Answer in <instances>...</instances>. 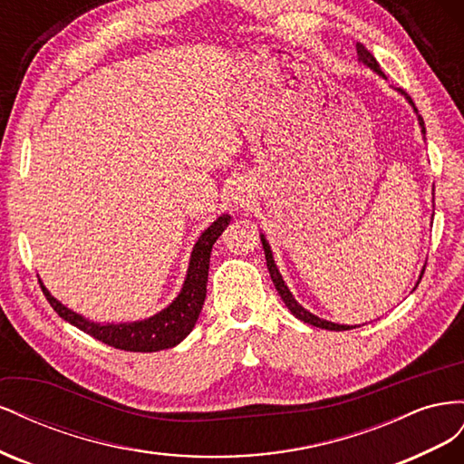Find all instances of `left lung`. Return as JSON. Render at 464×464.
<instances>
[{"label": "left lung", "instance_id": "obj_1", "mask_svg": "<svg viewBox=\"0 0 464 464\" xmlns=\"http://www.w3.org/2000/svg\"><path fill=\"white\" fill-rule=\"evenodd\" d=\"M356 50H358V55H360V60H362L363 63H366L368 67H372L373 72H377L379 75H383L382 67H379L377 60L373 58L372 52H368V48L362 44V42H358V44H356ZM406 98H409V101H411V96H406ZM411 104H412V101H411ZM418 120H420V125H424V120H422V116H418ZM422 131H424V128H422ZM261 242H263V249H265L266 269H269V273H271L273 285H275L276 292L280 294V298L285 300V304L288 305V310H290L294 315H296L300 321H304V323H310V325H314V327H319V329H329V331H348V329H353V327H348V325H336V323H331V321H323V319H319V317L312 315L310 312H305L302 305H298V302L292 298L290 290L286 288V285H285L283 276H280V273H278V269H276V265H275V259H273L271 249H269V246H266V242H265V237H263V236H261ZM422 275H424V273H422Z\"/></svg>", "mask_w": 464, "mask_h": 464}]
</instances>
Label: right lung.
<instances>
[{"label": "right lung", "mask_w": 464, "mask_h": 464, "mask_svg": "<svg viewBox=\"0 0 464 464\" xmlns=\"http://www.w3.org/2000/svg\"><path fill=\"white\" fill-rule=\"evenodd\" d=\"M230 217L224 215L218 217L210 227L201 234L193 247L188 278L181 288L179 296L150 319L137 321V323H123V325H101V323H91L82 319L81 315L67 310L50 292L42 286L46 300L53 307V312L62 319L69 321L72 325L81 329L82 333L91 334L92 339L101 341L108 346H114L125 353H157V350L172 348L181 343L195 327L201 307L207 296V278H208V261H210V249L218 240L222 230L228 227Z\"/></svg>", "instance_id": "obj_1"}]
</instances>
